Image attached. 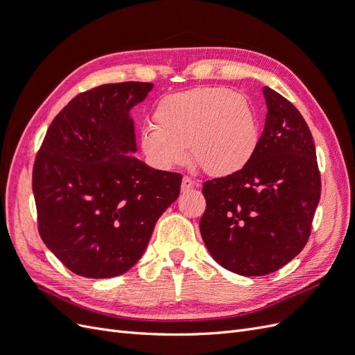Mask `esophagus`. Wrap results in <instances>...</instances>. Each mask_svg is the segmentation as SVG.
I'll use <instances>...</instances> for the list:
<instances>
[{"label": "esophagus", "mask_w": 355, "mask_h": 355, "mask_svg": "<svg viewBox=\"0 0 355 355\" xmlns=\"http://www.w3.org/2000/svg\"><path fill=\"white\" fill-rule=\"evenodd\" d=\"M196 187V180L191 179L189 176H184L182 179V191H189Z\"/></svg>", "instance_id": "1"}]
</instances>
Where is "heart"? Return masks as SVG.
I'll list each match as a JSON object with an SVG mask.
<instances>
[{
    "mask_svg": "<svg viewBox=\"0 0 355 355\" xmlns=\"http://www.w3.org/2000/svg\"><path fill=\"white\" fill-rule=\"evenodd\" d=\"M154 123L142 128L141 146L161 168L184 164L189 151L214 176L243 170L259 144V124L250 101L225 87H198L161 99Z\"/></svg>",
    "mask_w": 355,
    "mask_h": 355,
    "instance_id": "b5f03b06",
    "label": "heart"
}]
</instances>
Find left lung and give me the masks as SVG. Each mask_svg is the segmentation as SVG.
I'll use <instances>...</instances> for the list:
<instances>
[{
    "mask_svg": "<svg viewBox=\"0 0 355 355\" xmlns=\"http://www.w3.org/2000/svg\"><path fill=\"white\" fill-rule=\"evenodd\" d=\"M263 132L250 163L206 180L201 237L213 259L247 277L271 274L304 249L321 194L315 145L296 106L263 87Z\"/></svg>",
    "mask_w": 355,
    "mask_h": 355,
    "instance_id": "left-lung-1",
    "label": "left lung"
}]
</instances>
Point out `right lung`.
Returning <instances> with one entry per match:
<instances>
[{"mask_svg":"<svg viewBox=\"0 0 355 355\" xmlns=\"http://www.w3.org/2000/svg\"><path fill=\"white\" fill-rule=\"evenodd\" d=\"M151 83H112L83 92L51 121L32 168L42 241L69 271L121 275L141 259L182 175L139 161L128 110Z\"/></svg>","mask_w":355,"mask_h":355,"instance_id":"right-lung-1","label":"right lung"}]
</instances>
